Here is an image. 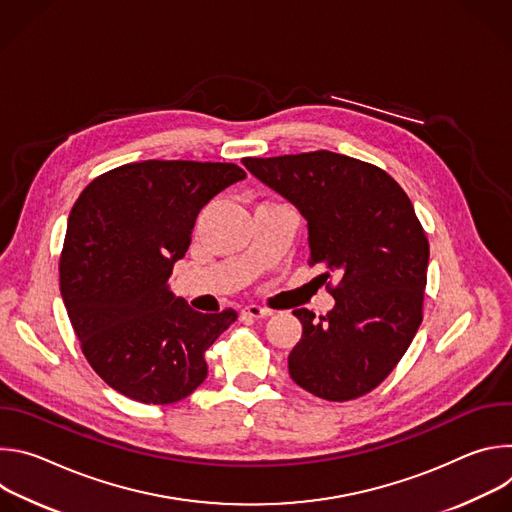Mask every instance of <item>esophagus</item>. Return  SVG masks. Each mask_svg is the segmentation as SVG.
<instances>
[{
	"instance_id": "obj_1",
	"label": "esophagus",
	"mask_w": 512,
	"mask_h": 512,
	"mask_svg": "<svg viewBox=\"0 0 512 512\" xmlns=\"http://www.w3.org/2000/svg\"><path fill=\"white\" fill-rule=\"evenodd\" d=\"M241 314H243L245 318L261 320V318H267V316H271L273 312H271L269 308H263V306H255V304H251V306H245V308L241 310Z\"/></svg>"
}]
</instances>
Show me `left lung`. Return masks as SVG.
I'll return each mask as SVG.
<instances>
[{"label": "left lung", "instance_id": "8db88e82", "mask_svg": "<svg viewBox=\"0 0 512 512\" xmlns=\"http://www.w3.org/2000/svg\"><path fill=\"white\" fill-rule=\"evenodd\" d=\"M245 168L308 221V265L334 308L316 320L302 308V338L289 375L326 401L371 393L397 367L423 320L429 243L405 190L381 168L318 150L245 158Z\"/></svg>", "mask_w": 512, "mask_h": 512}]
</instances>
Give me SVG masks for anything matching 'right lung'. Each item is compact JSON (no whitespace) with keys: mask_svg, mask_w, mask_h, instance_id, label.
<instances>
[{"mask_svg":"<svg viewBox=\"0 0 512 512\" xmlns=\"http://www.w3.org/2000/svg\"><path fill=\"white\" fill-rule=\"evenodd\" d=\"M245 176L237 164L145 160L101 174L72 206L62 300L85 358L117 393L170 405L206 379L204 352L237 312L200 314L168 279L202 206Z\"/></svg>","mask_w":512,"mask_h":512,"instance_id":"right-lung-1","label":"right lung"}]
</instances>
